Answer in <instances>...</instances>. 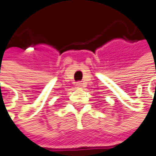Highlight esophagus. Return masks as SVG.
<instances>
[{"label":"esophagus","mask_w":156,"mask_h":156,"mask_svg":"<svg viewBox=\"0 0 156 156\" xmlns=\"http://www.w3.org/2000/svg\"><path fill=\"white\" fill-rule=\"evenodd\" d=\"M76 87L77 89H81V88H83V84H82L81 82H77V83L76 84Z\"/></svg>","instance_id":"34e87169"}]
</instances>
